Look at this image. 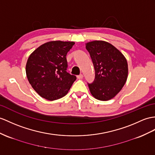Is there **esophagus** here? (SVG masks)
<instances>
[{
  "mask_svg": "<svg viewBox=\"0 0 155 155\" xmlns=\"http://www.w3.org/2000/svg\"><path fill=\"white\" fill-rule=\"evenodd\" d=\"M83 78H84V75H83L82 74L79 75H78V76H77V78L79 79V80H80V79H82Z\"/></svg>",
  "mask_w": 155,
  "mask_h": 155,
  "instance_id": "obj_1",
  "label": "esophagus"
}]
</instances>
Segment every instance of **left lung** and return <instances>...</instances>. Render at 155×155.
Instances as JSON below:
<instances>
[{"instance_id": "1", "label": "left lung", "mask_w": 155, "mask_h": 155, "mask_svg": "<svg viewBox=\"0 0 155 155\" xmlns=\"http://www.w3.org/2000/svg\"><path fill=\"white\" fill-rule=\"evenodd\" d=\"M95 71V78L88 86L93 97L106 101L114 98L127 81L128 65L125 56L107 41L85 43Z\"/></svg>"}]
</instances>
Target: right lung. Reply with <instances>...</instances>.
<instances>
[{
    "label": "right lung",
    "instance_id": "right-lung-1",
    "mask_svg": "<svg viewBox=\"0 0 155 155\" xmlns=\"http://www.w3.org/2000/svg\"><path fill=\"white\" fill-rule=\"evenodd\" d=\"M74 44L73 41H49L29 55L25 66L26 76L41 97L52 101L68 93L76 77L66 71V56Z\"/></svg>",
    "mask_w": 155,
    "mask_h": 155
}]
</instances>
